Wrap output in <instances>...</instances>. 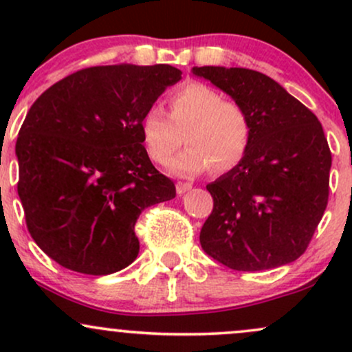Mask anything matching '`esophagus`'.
I'll list each match as a JSON object with an SVG mask.
<instances>
[{
	"label": "esophagus",
	"mask_w": 352,
	"mask_h": 352,
	"mask_svg": "<svg viewBox=\"0 0 352 352\" xmlns=\"http://www.w3.org/2000/svg\"><path fill=\"white\" fill-rule=\"evenodd\" d=\"M175 188H177V193H179V195H184L185 192H188V190L192 188V184H185V182H179V184L175 185Z\"/></svg>",
	"instance_id": "obj_1"
}]
</instances>
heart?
Listing matches in <instances>:
<instances>
[{
  "instance_id": "b5f03b06",
  "label": "heart",
  "mask_w": 352,
  "mask_h": 352,
  "mask_svg": "<svg viewBox=\"0 0 352 352\" xmlns=\"http://www.w3.org/2000/svg\"><path fill=\"white\" fill-rule=\"evenodd\" d=\"M170 117L153 106L140 120V132L148 157L164 165L180 147L182 132L188 145L168 168L182 177L199 175L213 167L228 172L243 160L252 140V120L241 104L223 100L217 89L204 82H190L173 92Z\"/></svg>"
}]
</instances>
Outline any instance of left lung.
<instances>
[{
  "label": "left lung",
  "instance_id": "8db88e82",
  "mask_svg": "<svg viewBox=\"0 0 352 352\" xmlns=\"http://www.w3.org/2000/svg\"><path fill=\"white\" fill-rule=\"evenodd\" d=\"M241 104L252 120L243 160L207 185L213 210L200 232L204 252L238 272L298 260L329 195L331 152L318 117L276 80L245 67H193Z\"/></svg>",
  "mask_w": 352,
  "mask_h": 352
}]
</instances>
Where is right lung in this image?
<instances>
[{"label": "right lung", "mask_w": 352, "mask_h": 352, "mask_svg": "<svg viewBox=\"0 0 352 352\" xmlns=\"http://www.w3.org/2000/svg\"><path fill=\"white\" fill-rule=\"evenodd\" d=\"M180 79L168 64L87 67L28 111L16 140L18 195L31 236L56 263L99 276L135 260L137 218L175 197L148 159L140 120Z\"/></svg>", "instance_id": "add662e5"}]
</instances>
